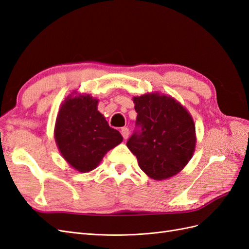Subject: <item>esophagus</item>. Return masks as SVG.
<instances>
[{
  "label": "esophagus",
  "mask_w": 249,
  "mask_h": 249,
  "mask_svg": "<svg viewBox=\"0 0 249 249\" xmlns=\"http://www.w3.org/2000/svg\"><path fill=\"white\" fill-rule=\"evenodd\" d=\"M120 133H122L123 137L124 139H127V137H129V135H130V131H129V129H127V127H123L122 131H120Z\"/></svg>",
  "instance_id": "34e87169"
}]
</instances>
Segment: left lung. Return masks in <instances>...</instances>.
I'll use <instances>...</instances> for the list:
<instances>
[{
	"mask_svg": "<svg viewBox=\"0 0 249 249\" xmlns=\"http://www.w3.org/2000/svg\"><path fill=\"white\" fill-rule=\"evenodd\" d=\"M133 102L141 129L126 146L136 156L139 167L156 180L178 175L191 160L196 145L189 111L175 97L160 92L134 96Z\"/></svg>",
	"mask_w": 249,
	"mask_h": 249,
	"instance_id": "obj_1",
	"label": "left lung"
}]
</instances>
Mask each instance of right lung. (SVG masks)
I'll use <instances>...</instances> for the list:
<instances>
[{
    "label": "right lung",
    "instance_id": "add662e5",
    "mask_svg": "<svg viewBox=\"0 0 249 249\" xmlns=\"http://www.w3.org/2000/svg\"><path fill=\"white\" fill-rule=\"evenodd\" d=\"M99 100L90 94L72 92L61 104L54 136L57 147L71 167L80 172L95 169L104 156L123 141L97 110Z\"/></svg>",
    "mask_w": 249,
    "mask_h": 249
}]
</instances>
